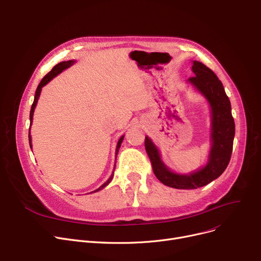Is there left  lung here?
I'll use <instances>...</instances> for the list:
<instances>
[{
  "label": "left lung",
  "instance_id": "obj_1",
  "mask_svg": "<svg viewBox=\"0 0 261 261\" xmlns=\"http://www.w3.org/2000/svg\"><path fill=\"white\" fill-rule=\"evenodd\" d=\"M192 83L207 99L212 110V149L207 164L190 175L171 172L160 159L159 151L145 137V150L150 160L152 171L163 185L179 190H194L208 185L217 179L231 160L235 136V122L232 116L231 102L226 96L221 81L212 69L201 62L194 61Z\"/></svg>",
  "mask_w": 261,
  "mask_h": 261
}]
</instances>
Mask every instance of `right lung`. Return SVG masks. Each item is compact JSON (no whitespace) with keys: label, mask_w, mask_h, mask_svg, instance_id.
Instances as JSON below:
<instances>
[{"label":"right lung","mask_w":261,"mask_h":261,"mask_svg":"<svg viewBox=\"0 0 261 261\" xmlns=\"http://www.w3.org/2000/svg\"><path fill=\"white\" fill-rule=\"evenodd\" d=\"M74 63V61H66V62H61V63H59V64H57L56 66H54L53 67V69L46 74L44 78L42 79V81L40 82V84H39V86H38V88H37V90H36V95H35V100H34V103H33V105H32V110H30V115H29V118H30V125H32V122H33V116H34V112H35V107H36V105H37V103H38V99H39V97H40V94H41V90H42V87L44 86V85H46L47 84L50 80H53V78H55V76L57 75V74H59L60 72H62L64 69H66V68H68L69 66H71L72 64ZM29 130H30V126H29ZM28 139H29V145H30V147H32V137H30V132H29V136H28ZM122 140H123V136H122L120 139H119V141H118V144H117V149H116V158H117V152H118V149L120 148V145H121V143H122ZM114 171H115V168H114ZM113 177H114V172H113V174H112V176L110 177V179L107 180L104 185H102L98 190H96V191H94V192H98V191H100V190H102L103 188H105L107 185H109V183L112 181V179H113Z\"/></svg>","instance_id":"1"}]
</instances>
